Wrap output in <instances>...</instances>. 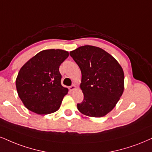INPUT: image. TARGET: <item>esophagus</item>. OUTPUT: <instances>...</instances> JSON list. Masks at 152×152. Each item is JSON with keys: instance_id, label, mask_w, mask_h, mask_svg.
Segmentation results:
<instances>
[{"instance_id": "34e87169", "label": "esophagus", "mask_w": 152, "mask_h": 152, "mask_svg": "<svg viewBox=\"0 0 152 152\" xmlns=\"http://www.w3.org/2000/svg\"><path fill=\"white\" fill-rule=\"evenodd\" d=\"M69 89H70V91H73V90H75V89H76V86L75 85H72V86H71V87H69Z\"/></svg>"}]
</instances>
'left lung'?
I'll return each instance as SVG.
<instances>
[{"label":"left lung","instance_id":"8db88e82","mask_svg":"<svg viewBox=\"0 0 152 152\" xmlns=\"http://www.w3.org/2000/svg\"><path fill=\"white\" fill-rule=\"evenodd\" d=\"M82 72L83 102L77 109L90 117H103L113 110L124 90L123 68L102 48L83 46L70 52Z\"/></svg>","mask_w":152,"mask_h":152}]
</instances>
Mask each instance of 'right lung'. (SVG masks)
I'll return each instance as SVG.
<instances>
[{
  "label": "right lung",
  "mask_w": 152,
  "mask_h": 152,
  "mask_svg": "<svg viewBox=\"0 0 152 152\" xmlns=\"http://www.w3.org/2000/svg\"><path fill=\"white\" fill-rule=\"evenodd\" d=\"M69 53L61 49L40 51L21 67L16 79L18 96L25 107L40 115L59 109L68 92L61 85L60 65Z\"/></svg>",
  "instance_id": "right-lung-1"
}]
</instances>
